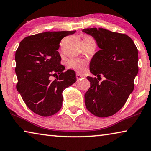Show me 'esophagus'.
Here are the masks:
<instances>
[{"mask_svg":"<svg viewBox=\"0 0 151 151\" xmlns=\"http://www.w3.org/2000/svg\"><path fill=\"white\" fill-rule=\"evenodd\" d=\"M76 79H77V80H80L81 78H83V76H81L80 75H79L78 73H76Z\"/></svg>","mask_w":151,"mask_h":151,"instance_id":"1","label":"esophagus"}]
</instances>
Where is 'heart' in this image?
Masks as SVG:
<instances>
[{"label": "heart", "instance_id": "heart-1", "mask_svg": "<svg viewBox=\"0 0 151 151\" xmlns=\"http://www.w3.org/2000/svg\"><path fill=\"white\" fill-rule=\"evenodd\" d=\"M87 65V63L85 60L78 59V58H73L68 60L67 66L68 68L73 69L78 73H83L85 71Z\"/></svg>", "mask_w": 151, "mask_h": 151}]
</instances>
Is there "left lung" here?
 <instances>
[{"instance_id":"left-lung-1","label":"left lung","mask_w":151,"mask_h":151,"mask_svg":"<svg viewBox=\"0 0 151 151\" xmlns=\"http://www.w3.org/2000/svg\"><path fill=\"white\" fill-rule=\"evenodd\" d=\"M94 38L101 48L93 56L90 71L97 77L87 76L91 87L85 94L88 111L98 117L116 113L126 103L134 87L139 71L138 49L131 38L102 28L83 29ZM101 76L105 80L99 83Z\"/></svg>"}]
</instances>
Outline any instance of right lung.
Listing matches in <instances>:
<instances>
[{
	"mask_svg": "<svg viewBox=\"0 0 151 151\" xmlns=\"http://www.w3.org/2000/svg\"><path fill=\"white\" fill-rule=\"evenodd\" d=\"M75 32L48 31L29 36L16 51L17 89L26 105L40 116L57 113L62 107L63 91L76 81L75 71H63L65 68L57 51L61 40ZM57 73V78L51 81Z\"/></svg>",
	"mask_w": 151,
	"mask_h": 151,
	"instance_id": "right-lung-1",
	"label": "right lung"
}]
</instances>
